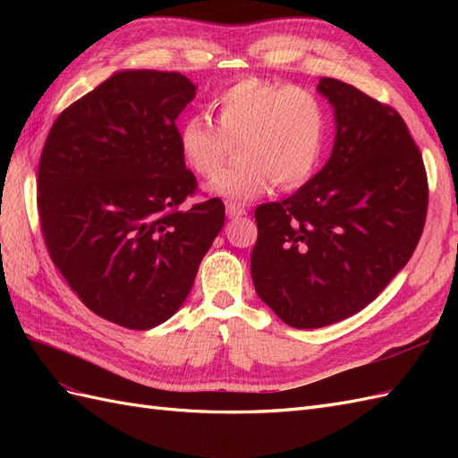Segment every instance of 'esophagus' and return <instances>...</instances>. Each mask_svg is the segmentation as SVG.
<instances>
[{
    "mask_svg": "<svg viewBox=\"0 0 458 458\" xmlns=\"http://www.w3.org/2000/svg\"><path fill=\"white\" fill-rule=\"evenodd\" d=\"M225 212L233 219V217L246 216V208H244V204H239V202H227L225 204Z\"/></svg>",
    "mask_w": 458,
    "mask_h": 458,
    "instance_id": "1",
    "label": "esophagus"
}]
</instances>
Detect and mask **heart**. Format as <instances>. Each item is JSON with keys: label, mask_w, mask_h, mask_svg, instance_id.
I'll use <instances>...</instances> for the list:
<instances>
[{"label": "heart", "mask_w": 458, "mask_h": 458, "mask_svg": "<svg viewBox=\"0 0 458 458\" xmlns=\"http://www.w3.org/2000/svg\"><path fill=\"white\" fill-rule=\"evenodd\" d=\"M214 123L197 114L179 130L185 162L200 175H212L224 162L229 140L234 157L208 185L214 195L252 200L271 183L298 189L321 164L328 114L321 97L306 88L263 78H244L212 101Z\"/></svg>", "instance_id": "heart-1"}]
</instances>
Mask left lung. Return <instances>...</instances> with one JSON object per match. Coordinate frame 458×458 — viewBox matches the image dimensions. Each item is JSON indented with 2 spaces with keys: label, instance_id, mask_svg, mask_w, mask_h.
<instances>
[{
  "label": "left lung",
  "instance_id": "obj_1",
  "mask_svg": "<svg viewBox=\"0 0 458 458\" xmlns=\"http://www.w3.org/2000/svg\"><path fill=\"white\" fill-rule=\"evenodd\" d=\"M317 91L335 108L328 162L254 214V288L294 328L369 306L407 266L428 210L422 155L397 110L335 78L318 80Z\"/></svg>",
  "mask_w": 458,
  "mask_h": 458
}]
</instances>
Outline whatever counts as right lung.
Listing matches in <instances>:
<instances>
[{
    "label": "right lung",
    "mask_w": 458,
    "mask_h": 458,
    "mask_svg": "<svg viewBox=\"0 0 458 458\" xmlns=\"http://www.w3.org/2000/svg\"><path fill=\"white\" fill-rule=\"evenodd\" d=\"M197 86L179 72L122 71L64 108L38 168L47 252L95 315L131 330L183 306L224 227L219 199L179 210L197 189L175 118Z\"/></svg>",
    "instance_id": "add662e5"
}]
</instances>
